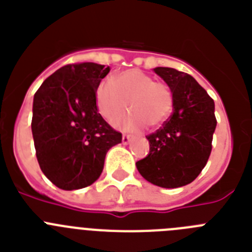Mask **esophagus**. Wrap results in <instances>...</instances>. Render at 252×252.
<instances>
[{"instance_id":"esophagus-1","label":"esophagus","mask_w":252,"mask_h":252,"mask_svg":"<svg viewBox=\"0 0 252 252\" xmlns=\"http://www.w3.org/2000/svg\"><path fill=\"white\" fill-rule=\"evenodd\" d=\"M131 140H132V136H130V135H122V144L124 145H127Z\"/></svg>"}]
</instances>
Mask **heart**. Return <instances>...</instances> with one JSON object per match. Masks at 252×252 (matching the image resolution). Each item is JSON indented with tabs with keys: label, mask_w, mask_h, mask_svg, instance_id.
I'll use <instances>...</instances> for the list:
<instances>
[{
	"label": "heart",
	"mask_w": 252,
	"mask_h": 252,
	"mask_svg": "<svg viewBox=\"0 0 252 252\" xmlns=\"http://www.w3.org/2000/svg\"><path fill=\"white\" fill-rule=\"evenodd\" d=\"M173 93L162 82L140 69H128L115 79L106 78L95 88V104L107 121H112L128 105L131 111L113 121L124 131H137L145 125L157 127L173 110Z\"/></svg>",
	"instance_id": "b5f03b06"
}]
</instances>
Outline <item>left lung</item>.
I'll return each mask as SVG.
<instances>
[{"label": "left lung", "instance_id": "8db88e82", "mask_svg": "<svg viewBox=\"0 0 252 252\" xmlns=\"http://www.w3.org/2000/svg\"><path fill=\"white\" fill-rule=\"evenodd\" d=\"M154 72L173 93V113L146 136L150 151L136 168L155 186L179 188L192 183L208 161L217 125L215 102L192 75L164 66Z\"/></svg>", "mask_w": 252, "mask_h": 252}]
</instances>
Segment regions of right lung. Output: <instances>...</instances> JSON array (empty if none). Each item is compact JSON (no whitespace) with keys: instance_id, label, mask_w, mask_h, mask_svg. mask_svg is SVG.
<instances>
[{"instance_id":"obj_1","label":"right lung","mask_w":252,"mask_h":252,"mask_svg":"<svg viewBox=\"0 0 252 252\" xmlns=\"http://www.w3.org/2000/svg\"><path fill=\"white\" fill-rule=\"evenodd\" d=\"M110 66L77 63L48 77L34 95L31 131L45 177L64 190L98 179L107 151L122 135L107 124L95 104V88Z\"/></svg>"}]
</instances>
